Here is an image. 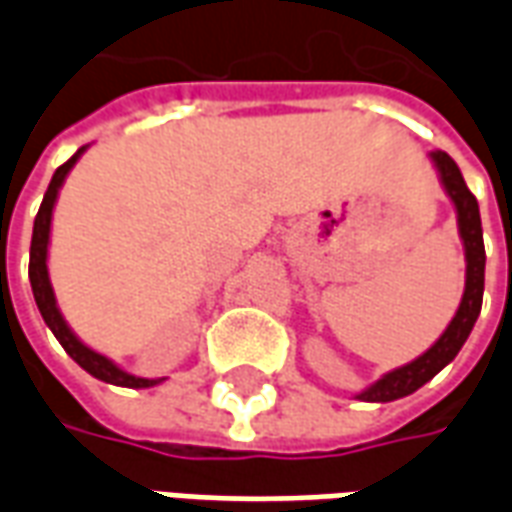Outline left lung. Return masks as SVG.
I'll return each mask as SVG.
<instances>
[{"label": "left lung", "instance_id": "1", "mask_svg": "<svg viewBox=\"0 0 512 512\" xmlns=\"http://www.w3.org/2000/svg\"><path fill=\"white\" fill-rule=\"evenodd\" d=\"M433 167L439 172L441 189L450 197L455 216H458V235L463 241V257H466V285L458 310L447 323V329L441 332L436 343L430 345L425 354H419L414 362L403 367H395L373 384L362 389L356 400L365 403H392L400 397L417 392L419 386H425L430 378L441 373L458 356L463 343L469 340L474 329V321L483 307L485 290V246H483V222H480V205L474 200V194L466 186L461 169L444 150H430L428 153Z\"/></svg>", "mask_w": 512, "mask_h": 512}]
</instances>
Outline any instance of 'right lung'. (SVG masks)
Instances as JSON below:
<instances>
[{"label": "right lung", "instance_id": "obj_1", "mask_svg": "<svg viewBox=\"0 0 512 512\" xmlns=\"http://www.w3.org/2000/svg\"><path fill=\"white\" fill-rule=\"evenodd\" d=\"M90 145L79 147L65 164H62L54 178H51L49 189L43 194V202H40V211L35 216V227H32V246H29V285H32V296H35V304H38L43 321L51 329V334L60 340V345L65 348V354L71 356L76 365L87 370L90 376L104 381V384L115 386H128V389H147V386L161 384L164 378H142L128 373L120 365H115L109 356L98 354L90 345L82 343L76 332H73L68 321L62 318L60 304H57V296H54V288H51L49 277V244H51V216H54V205H57V197H60V189L68 172L76 167V161L82 158V153Z\"/></svg>", "mask_w": 512, "mask_h": 512}]
</instances>
